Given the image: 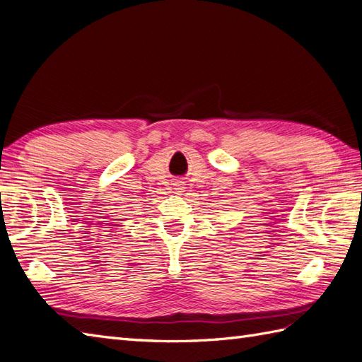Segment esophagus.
Here are the masks:
<instances>
[{
  "label": "esophagus",
  "instance_id": "esophagus-1",
  "mask_svg": "<svg viewBox=\"0 0 362 362\" xmlns=\"http://www.w3.org/2000/svg\"><path fill=\"white\" fill-rule=\"evenodd\" d=\"M176 184H180V182H176ZM178 189H182V187H181V186H178Z\"/></svg>",
  "mask_w": 362,
  "mask_h": 362
}]
</instances>
